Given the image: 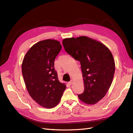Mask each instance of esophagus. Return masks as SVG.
<instances>
[{
	"label": "esophagus",
	"mask_w": 133,
	"mask_h": 133,
	"mask_svg": "<svg viewBox=\"0 0 133 133\" xmlns=\"http://www.w3.org/2000/svg\"><path fill=\"white\" fill-rule=\"evenodd\" d=\"M73 84V80H70V82H69V84H70V85H71V84Z\"/></svg>",
	"instance_id": "1"
}]
</instances>
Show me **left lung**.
<instances>
[{
	"label": "left lung",
	"instance_id": "8db88e82",
	"mask_svg": "<svg viewBox=\"0 0 133 133\" xmlns=\"http://www.w3.org/2000/svg\"><path fill=\"white\" fill-rule=\"evenodd\" d=\"M64 49L81 64L84 90L79 99L93 105L103 99L109 89L115 73L113 56L108 48L86 36L64 39Z\"/></svg>",
	"mask_w": 133,
	"mask_h": 133
}]
</instances>
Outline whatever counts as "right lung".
Wrapping results in <instances>:
<instances>
[{"instance_id":"add662e5","label":"right lung","mask_w":133,"mask_h":133,"mask_svg":"<svg viewBox=\"0 0 133 133\" xmlns=\"http://www.w3.org/2000/svg\"><path fill=\"white\" fill-rule=\"evenodd\" d=\"M62 49L54 39L40 41L24 57L22 74L28 92L34 101L45 108H53L60 101L66 85L60 83L54 70V60Z\"/></svg>"}]
</instances>
